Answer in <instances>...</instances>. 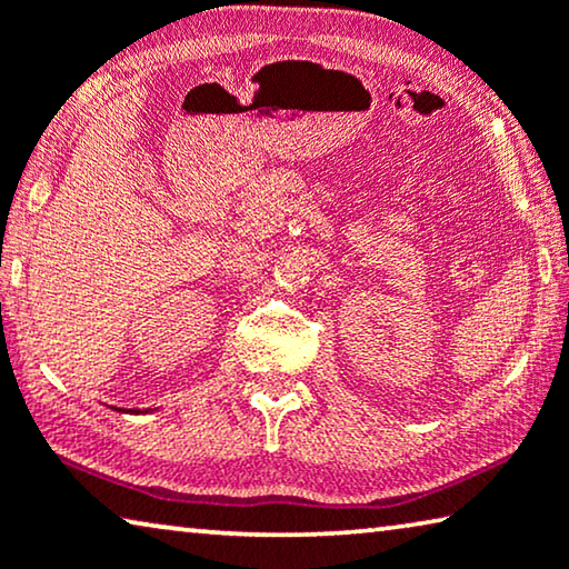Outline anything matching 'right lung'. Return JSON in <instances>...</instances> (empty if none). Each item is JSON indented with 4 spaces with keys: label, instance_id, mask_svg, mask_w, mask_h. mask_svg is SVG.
Listing matches in <instances>:
<instances>
[{
    "label": "right lung",
    "instance_id": "add662e5",
    "mask_svg": "<svg viewBox=\"0 0 569 569\" xmlns=\"http://www.w3.org/2000/svg\"><path fill=\"white\" fill-rule=\"evenodd\" d=\"M137 412H139V410H137Z\"/></svg>",
    "mask_w": 569,
    "mask_h": 569
}]
</instances>
